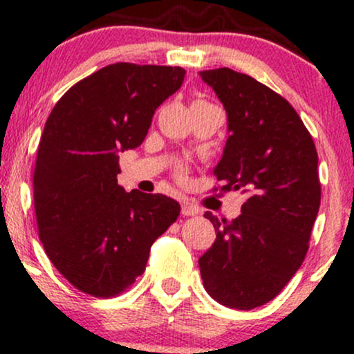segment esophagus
Masks as SVG:
<instances>
[{"mask_svg": "<svg viewBox=\"0 0 354 354\" xmlns=\"http://www.w3.org/2000/svg\"><path fill=\"white\" fill-rule=\"evenodd\" d=\"M200 213H201V211H200V208H198V206L191 205V203H188V201L181 203V214H183V216H194V214H200Z\"/></svg>", "mask_w": 354, "mask_h": 354, "instance_id": "34e87169", "label": "esophagus"}]
</instances>
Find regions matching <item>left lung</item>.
I'll return each instance as SVG.
<instances>
[{
    "label": "left lung",
    "instance_id": "left-lung-1",
    "mask_svg": "<svg viewBox=\"0 0 354 354\" xmlns=\"http://www.w3.org/2000/svg\"><path fill=\"white\" fill-rule=\"evenodd\" d=\"M228 116L214 168L223 189L246 201L233 221L211 211L216 239L200 258L206 291L219 304L253 310L274 298L301 266L318 216V153L295 108L259 81L230 68L200 71Z\"/></svg>",
    "mask_w": 354,
    "mask_h": 354
}]
</instances>
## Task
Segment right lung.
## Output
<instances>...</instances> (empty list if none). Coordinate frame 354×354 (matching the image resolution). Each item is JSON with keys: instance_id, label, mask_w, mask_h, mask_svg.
Masks as SVG:
<instances>
[{"instance_id": "right-lung-1", "label": "right lung", "mask_w": 354, "mask_h": 354, "mask_svg": "<svg viewBox=\"0 0 354 354\" xmlns=\"http://www.w3.org/2000/svg\"><path fill=\"white\" fill-rule=\"evenodd\" d=\"M185 73L108 64L68 89L44 124L33 176L39 239L56 270L84 293H123L145 271L154 239L180 216L173 198L126 193L118 161L143 143Z\"/></svg>"}]
</instances>
